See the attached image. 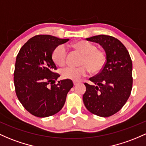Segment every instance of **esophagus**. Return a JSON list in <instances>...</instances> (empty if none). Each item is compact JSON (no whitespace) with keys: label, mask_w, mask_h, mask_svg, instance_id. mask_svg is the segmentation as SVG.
Segmentation results:
<instances>
[{"label":"esophagus","mask_w":146,"mask_h":146,"mask_svg":"<svg viewBox=\"0 0 146 146\" xmlns=\"http://www.w3.org/2000/svg\"><path fill=\"white\" fill-rule=\"evenodd\" d=\"M73 84H74V85H76V84L78 83V82L74 80V81H73Z\"/></svg>","instance_id":"obj_1"}]
</instances>
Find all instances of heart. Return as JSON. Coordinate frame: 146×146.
Returning a JSON list of instances; mask_svg holds the SVG:
<instances>
[{"instance_id":"b5f03b06","label":"heart","mask_w":146,"mask_h":146,"mask_svg":"<svg viewBox=\"0 0 146 146\" xmlns=\"http://www.w3.org/2000/svg\"><path fill=\"white\" fill-rule=\"evenodd\" d=\"M73 46L80 51L84 56L81 61V66H66L61 70V76L64 79L79 80L86 76L91 70L96 73L104 68L106 62V56L101 50L97 49L96 45L87 41H77ZM67 48L64 44L56 46L52 53V58L57 65L64 66L66 62Z\"/></svg>"}]
</instances>
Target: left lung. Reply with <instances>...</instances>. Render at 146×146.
<instances>
[{
	"mask_svg": "<svg viewBox=\"0 0 146 146\" xmlns=\"http://www.w3.org/2000/svg\"><path fill=\"white\" fill-rule=\"evenodd\" d=\"M86 39L101 45L106 53V62L100 73L89 78L96 85L84 83L86 90L83 102L91 113L109 117L121 110L130 96L132 60L125 46L113 36L100 35Z\"/></svg>",
	"mask_w": 146,
	"mask_h": 146,
	"instance_id": "obj_1",
	"label": "left lung"
}]
</instances>
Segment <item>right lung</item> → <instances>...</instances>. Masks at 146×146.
Returning a JSON list of instances; mask_svg holds the SVG:
<instances>
[{
  "mask_svg": "<svg viewBox=\"0 0 146 146\" xmlns=\"http://www.w3.org/2000/svg\"><path fill=\"white\" fill-rule=\"evenodd\" d=\"M68 40L36 35L22 46L17 56L14 72L16 94L24 108L35 116L48 117L60 111L73 87L69 79L55 84L60 76L55 71L57 66L52 58L56 46Z\"/></svg>",
  "mask_w": 146,
  "mask_h": 146,
  "instance_id": "right-lung-1",
  "label": "right lung"
}]
</instances>
